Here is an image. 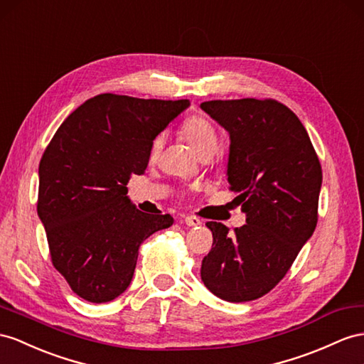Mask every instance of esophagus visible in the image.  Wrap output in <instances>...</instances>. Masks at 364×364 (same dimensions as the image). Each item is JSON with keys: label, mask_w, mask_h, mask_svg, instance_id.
I'll return each instance as SVG.
<instances>
[{"label": "esophagus", "mask_w": 364, "mask_h": 364, "mask_svg": "<svg viewBox=\"0 0 364 364\" xmlns=\"http://www.w3.org/2000/svg\"><path fill=\"white\" fill-rule=\"evenodd\" d=\"M184 223H186V225H188V226H200L203 221H201L198 217L188 215V217H184Z\"/></svg>", "instance_id": "1"}]
</instances>
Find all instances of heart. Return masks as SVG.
Instances as JSON below:
<instances>
[{
	"instance_id": "1",
	"label": "heart",
	"mask_w": 364,
	"mask_h": 364,
	"mask_svg": "<svg viewBox=\"0 0 364 364\" xmlns=\"http://www.w3.org/2000/svg\"><path fill=\"white\" fill-rule=\"evenodd\" d=\"M180 132L183 138L191 144L195 152L198 155H204L209 152H215L218 143H220V135L217 132L215 126H213L208 118L203 115H192L188 119H184L181 124ZM163 147V135H158L154 138L151 144V156L155 158L160 154Z\"/></svg>"
}]
</instances>
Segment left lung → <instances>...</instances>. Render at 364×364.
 I'll return each instance as SVG.
<instances>
[{
    "label": "left lung",
    "mask_w": 364,
    "mask_h": 364,
    "mask_svg": "<svg viewBox=\"0 0 364 364\" xmlns=\"http://www.w3.org/2000/svg\"><path fill=\"white\" fill-rule=\"evenodd\" d=\"M201 109L230 135L228 181L246 225L208 221L213 243L201 279L230 303L252 301L282 282L318 221L321 164L301 121L272 98L213 100Z\"/></svg>",
    "instance_id": "8db88e82"
}]
</instances>
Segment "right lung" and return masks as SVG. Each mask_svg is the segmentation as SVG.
<instances>
[{
  "label": "right lung",
  "instance_id": "right-lung-1",
  "mask_svg": "<svg viewBox=\"0 0 364 364\" xmlns=\"http://www.w3.org/2000/svg\"><path fill=\"white\" fill-rule=\"evenodd\" d=\"M188 106L101 93L73 110L46 147L36 210L53 267L82 300L123 294L143 241L172 226L169 213L138 210L126 186L144 173L154 138Z\"/></svg>",
  "mask_w": 364,
  "mask_h": 364
}]
</instances>
